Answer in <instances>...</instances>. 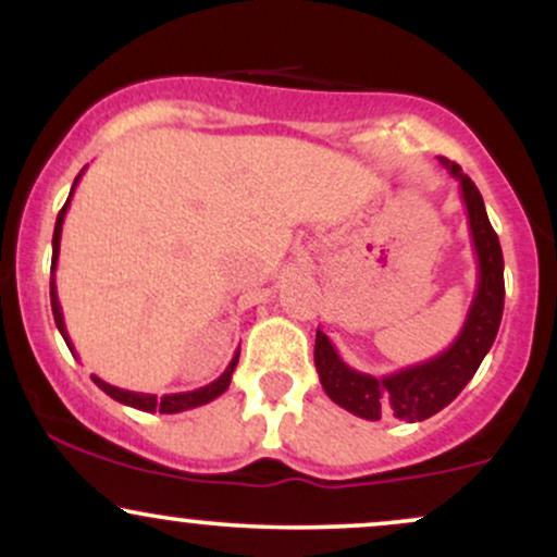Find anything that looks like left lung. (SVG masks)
I'll list each match as a JSON object with an SVG mask.
<instances>
[{
    "label": "left lung",
    "instance_id": "left-lung-1",
    "mask_svg": "<svg viewBox=\"0 0 557 557\" xmlns=\"http://www.w3.org/2000/svg\"><path fill=\"white\" fill-rule=\"evenodd\" d=\"M443 168L461 183V198L469 214L471 243L476 253V293L466 322L450 348L434 356L430 361L413 363L393 374H363L348 367L335 350V345L322 330H317L314 363L324 393L337 406L354 417L367 421H380L387 413L403 421H424L443 411L447 403L458 398V393L469 385L476 374L487 350L495 343L497 327L503 319L505 280H503V251L497 233L490 225L487 209L482 194L463 175L461 168L450 159L440 157Z\"/></svg>",
    "mask_w": 557,
    "mask_h": 557
}]
</instances>
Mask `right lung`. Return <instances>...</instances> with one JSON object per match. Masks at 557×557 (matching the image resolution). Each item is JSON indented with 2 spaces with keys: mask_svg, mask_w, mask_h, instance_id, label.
Returning <instances> with one entry per match:
<instances>
[{
  "mask_svg": "<svg viewBox=\"0 0 557 557\" xmlns=\"http://www.w3.org/2000/svg\"><path fill=\"white\" fill-rule=\"evenodd\" d=\"M86 170V168H83ZM83 175V172H81ZM81 175L75 177L73 183V190L75 185H78ZM73 190H70L65 207H62V212L57 214V225H54V238H52V280H49V296H52V314H54V324L57 330H60V335L65 337L67 348L73 350L75 356V348L73 343H70V335H67V327H65V317H62V306H60V298H57V280H54V270H57V259H60V240H62V222H65V214H67V207H70V198H73ZM238 356L240 350H235L233 361L227 363V369L222 372L220 376H216L214 382H209V385L198 387V389H190V393H170V395H162V398H157V395L151 393H133V389H123V387H114L110 385V382L99 380V376L91 374V380L99 385L101 389H104L110 398H114L117 403H123V406H131V408H138V411H149V413H181V411H188V408H198L203 406V403L220 398L222 393L230 387V380H233V372L235 367H238Z\"/></svg>",
  "mask_w": 557,
  "mask_h": 557,
  "instance_id": "right-lung-1",
  "label": "right lung"
}]
</instances>
